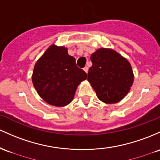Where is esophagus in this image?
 <instances>
[{"label": "esophagus", "instance_id": "esophagus-1", "mask_svg": "<svg viewBox=\"0 0 160 160\" xmlns=\"http://www.w3.org/2000/svg\"><path fill=\"white\" fill-rule=\"evenodd\" d=\"M83 71H85L86 72V73H88V71H89V68H87V67H85V68H83Z\"/></svg>", "mask_w": 160, "mask_h": 160}]
</instances>
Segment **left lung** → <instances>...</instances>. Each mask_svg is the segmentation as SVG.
<instances>
[{"label":"left lung","instance_id":"8db88e82","mask_svg":"<svg viewBox=\"0 0 160 160\" xmlns=\"http://www.w3.org/2000/svg\"><path fill=\"white\" fill-rule=\"evenodd\" d=\"M87 80L98 98L106 103H116L129 92L134 73L129 61L115 51L99 48L90 57Z\"/></svg>","mask_w":160,"mask_h":160}]
</instances>
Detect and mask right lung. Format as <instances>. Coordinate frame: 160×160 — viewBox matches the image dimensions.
Instances as JSON below:
<instances>
[{
  "mask_svg": "<svg viewBox=\"0 0 160 160\" xmlns=\"http://www.w3.org/2000/svg\"><path fill=\"white\" fill-rule=\"evenodd\" d=\"M87 74L79 68L68 48L52 45L36 63L32 79L35 89L44 101L61 107L73 100L75 92Z\"/></svg>",
  "mask_w": 160,
  "mask_h": 160,
  "instance_id": "add662e5",
  "label": "right lung"
}]
</instances>
